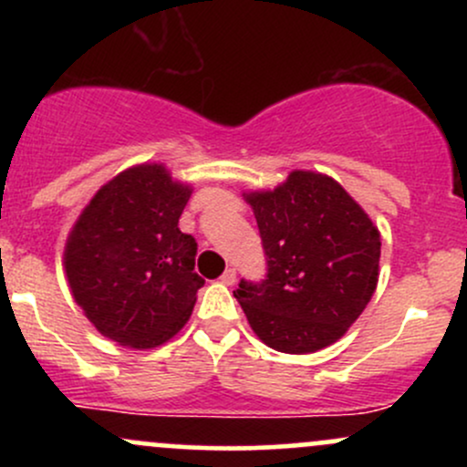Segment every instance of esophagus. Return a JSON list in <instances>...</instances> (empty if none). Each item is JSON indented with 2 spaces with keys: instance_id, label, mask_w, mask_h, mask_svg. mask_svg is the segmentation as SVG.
Segmentation results:
<instances>
[{
  "instance_id": "1",
  "label": "esophagus",
  "mask_w": 467,
  "mask_h": 467,
  "mask_svg": "<svg viewBox=\"0 0 467 467\" xmlns=\"http://www.w3.org/2000/svg\"><path fill=\"white\" fill-rule=\"evenodd\" d=\"M234 281H237V272H234V267H228V270L222 275V283H226V285H234Z\"/></svg>"
}]
</instances>
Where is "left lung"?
Instances as JSON below:
<instances>
[{
    "label": "left lung",
    "mask_w": 467,
    "mask_h": 467,
    "mask_svg": "<svg viewBox=\"0 0 467 467\" xmlns=\"http://www.w3.org/2000/svg\"><path fill=\"white\" fill-rule=\"evenodd\" d=\"M267 256L261 283L234 292L270 349L314 353L360 318L379 278V230L329 175L292 171L272 191L244 192Z\"/></svg>",
    "instance_id": "8db88e82"
}]
</instances>
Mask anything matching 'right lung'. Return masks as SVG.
<instances>
[{
	"label": "right lung",
	"instance_id": "add662e5",
	"mask_svg": "<svg viewBox=\"0 0 467 467\" xmlns=\"http://www.w3.org/2000/svg\"><path fill=\"white\" fill-rule=\"evenodd\" d=\"M191 192L164 164H136L100 186L69 230V292L118 345L155 349L189 323L203 285L195 239L178 228Z\"/></svg>",
	"mask_w": 467,
	"mask_h": 467
}]
</instances>
